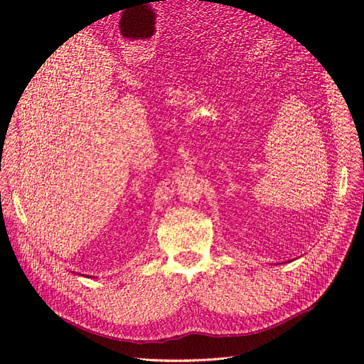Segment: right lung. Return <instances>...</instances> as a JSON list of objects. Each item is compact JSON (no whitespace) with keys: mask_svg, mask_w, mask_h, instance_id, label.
Wrapping results in <instances>:
<instances>
[{"mask_svg":"<svg viewBox=\"0 0 364 364\" xmlns=\"http://www.w3.org/2000/svg\"><path fill=\"white\" fill-rule=\"evenodd\" d=\"M87 277H90V276H87Z\"/></svg>","mask_w":364,"mask_h":364,"instance_id":"obj_1","label":"right lung"}]
</instances>
